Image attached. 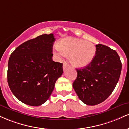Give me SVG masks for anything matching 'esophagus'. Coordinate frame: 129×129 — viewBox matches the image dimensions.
I'll return each instance as SVG.
<instances>
[{"instance_id":"obj_1","label":"esophagus","mask_w":129,"mask_h":129,"mask_svg":"<svg viewBox=\"0 0 129 129\" xmlns=\"http://www.w3.org/2000/svg\"><path fill=\"white\" fill-rule=\"evenodd\" d=\"M69 64H68L66 63H63V69H64H64H66L67 67H69Z\"/></svg>"}]
</instances>
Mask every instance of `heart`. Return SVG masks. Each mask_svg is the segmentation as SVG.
<instances>
[{
    "label": "heart",
    "mask_w": 129,
    "mask_h": 129,
    "mask_svg": "<svg viewBox=\"0 0 129 129\" xmlns=\"http://www.w3.org/2000/svg\"><path fill=\"white\" fill-rule=\"evenodd\" d=\"M96 53V46L91 42L76 38H67L58 44L55 54L58 58L69 55L73 66L82 68L93 60Z\"/></svg>",
    "instance_id": "heart-1"
}]
</instances>
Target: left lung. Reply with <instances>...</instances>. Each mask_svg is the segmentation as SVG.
<instances>
[{"label":"left lung","instance_id":"obj_1","mask_svg":"<svg viewBox=\"0 0 129 129\" xmlns=\"http://www.w3.org/2000/svg\"><path fill=\"white\" fill-rule=\"evenodd\" d=\"M93 60L83 68L76 69L72 86L82 102L95 105L107 99L113 91L121 75L122 63L118 53L98 44Z\"/></svg>","mask_w":129,"mask_h":129}]
</instances>
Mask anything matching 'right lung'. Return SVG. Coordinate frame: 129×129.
<instances>
[{"mask_svg": "<svg viewBox=\"0 0 129 129\" xmlns=\"http://www.w3.org/2000/svg\"><path fill=\"white\" fill-rule=\"evenodd\" d=\"M53 33L25 41L11 54L7 81L13 94L23 103L39 106L51 95L63 72V64L52 60Z\"/></svg>", "mask_w": 129, "mask_h": 129, "instance_id": "right-lung-1", "label": "right lung"}]
</instances>
